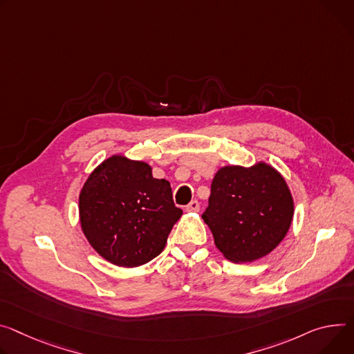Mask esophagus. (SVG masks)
Returning <instances> with one entry per match:
<instances>
[{
    "instance_id": "1",
    "label": "esophagus",
    "mask_w": 354,
    "mask_h": 354,
    "mask_svg": "<svg viewBox=\"0 0 354 354\" xmlns=\"http://www.w3.org/2000/svg\"><path fill=\"white\" fill-rule=\"evenodd\" d=\"M199 209H201V205L198 201H192L189 205L185 206L186 212H199Z\"/></svg>"
}]
</instances>
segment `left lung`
Segmentation results:
<instances>
[{"mask_svg":"<svg viewBox=\"0 0 354 354\" xmlns=\"http://www.w3.org/2000/svg\"><path fill=\"white\" fill-rule=\"evenodd\" d=\"M202 218L227 260L251 263L283 240L294 218V199L271 165H229L216 172Z\"/></svg>","mask_w":354,"mask_h":354,"instance_id":"1","label":"left lung"}]
</instances>
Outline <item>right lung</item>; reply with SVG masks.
Segmentation results:
<instances>
[{
  "label": "right lung",
  "instance_id": "add662e5",
  "mask_svg": "<svg viewBox=\"0 0 354 354\" xmlns=\"http://www.w3.org/2000/svg\"><path fill=\"white\" fill-rule=\"evenodd\" d=\"M79 216L87 241L104 260L133 268L162 252L182 210L171 183L155 179L147 162L113 155L84 182Z\"/></svg>",
  "mask_w": 354,
  "mask_h": 354
}]
</instances>
